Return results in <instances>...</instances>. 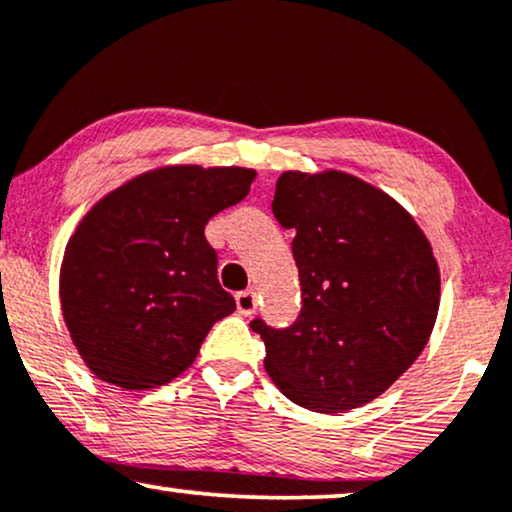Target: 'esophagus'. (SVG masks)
Here are the masks:
<instances>
[{
    "label": "esophagus",
    "mask_w": 512,
    "mask_h": 512,
    "mask_svg": "<svg viewBox=\"0 0 512 512\" xmlns=\"http://www.w3.org/2000/svg\"><path fill=\"white\" fill-rule=\"evenodd\" d=\"M236 309L241 316H252L257 311V295L252 290H243L236 295Z\"/></svg>",
    "instance_id": "esophagus-1"
}]
</instances>
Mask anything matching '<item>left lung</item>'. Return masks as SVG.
I'll return each mask as SVG.
<instances>
[{
    "label": "left lung",
    "mask_w": 512,
    "mask_h": 512,
    "mask_svg": "<svg viewBox=\"0 0 512 512\" xmlns=\"http://www.w3.org/2000/svg\"><path fill=\"white\" fill-rule=\"evenodd\" d=\"M271 210L295 231L302 311L283 330L250 323L267 346L264 370L299 407L356 410L410 370L431 337V243L398 201L342 170H285Z\"/></svg>",
    "instance_id": "obj_1"
}]
</instances>
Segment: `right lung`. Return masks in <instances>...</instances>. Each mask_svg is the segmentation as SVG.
I'll list each match as a JSON object with an SVG mask.
<instances>
[{
	"label": "right lung",
	"instance_id": "obj_1",
	"mask_svg": "<svg viewBox=\"0 0 512 512\" xmlns=\"http://www.w3.org/2000/svg\"><path fill=\"white\" fill-rule=\"evenodd\" d=\"M252 168L163 166L109 192L65 248L60 306L79 356L124 391L168 384L236 309L208 220L250 192Z\"/></svg>",
	"mask_w": 512,
	"mask_h": 512
}]
</instances>
